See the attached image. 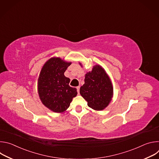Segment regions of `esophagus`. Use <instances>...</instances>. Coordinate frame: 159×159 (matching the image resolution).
I'll return each instance as SVG.
<instances>
[{
    "label": "esophagus",
    "mask_w": 159,
    "mask_h": 159,
    "mask_svg": "<svg viewBox=\"0 0 159 159\" xmlns=\"http://www.w3.org/2000/svg\"><path fill=\"white\" fill-rule=\"evenodd\" d=\"M77 90L78 94H79V91H80V86H78V87H77Z\"/></svg>",
    "instance_id": "obj_1"
}]
</instances>
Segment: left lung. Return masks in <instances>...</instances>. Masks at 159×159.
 <instances>
[{
	"instance_id": "8db88e82",
	"label": "left lung",
	"mask_w": 159,
	"mask_h": 159,
	"mask_svg": "<svg viewBox=\"0 0 159 159\" xmlns=\"http://www.w3.org/2000/svg\"><path fill=\"white\" fill-rule=\"evenodd\" d=\"M84 82L80 94L87 101L88 106L97 111L106 108L112 99L113 87L103 68L99 65L94 66L92 71L85 74Z\"/></svg>"
}]
</instances>
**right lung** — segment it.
I'll use <instances>...</instances> for the list:
<instances>
[{
	"mask_svg": "<svg viewBox=\"0 0 159 159\" xmlns=\"http://www.w3.org/2000/svg\"><path fill=\"white\" fill-rule=\"evenodd\" d=\"M71 62L53 57L45 63L40 72L38 90L42 103L55 112H63L69 107L77 89L69 85L70 79L64 72Z\"/></svg>",
	"mask_w": 159,
	"mask_h": 159,
	"instance_id": "right-lung-1",
	"label": "right lung"
}]
</instances>
